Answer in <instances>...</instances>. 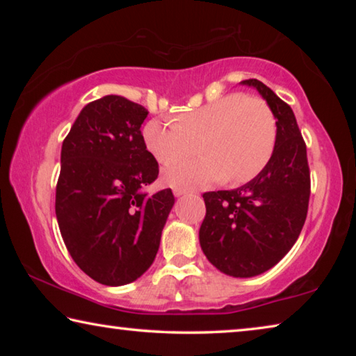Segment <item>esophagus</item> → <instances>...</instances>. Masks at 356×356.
I'll list each match as a JSON object with an SVG mask.
<instances>
[{"label": "esophagus", "mask_w": 356, "mask_h": 356, "mask_svg": "<svg viewBox=\"0 0 356 356\" xmlns=\"http://www.w3.org/2000/svg\"><path fill=\"white\" fill-rule=\"evenodd\" d=\"M186 193H188V190L185 188H174V195L176 196H182V195H186Z\"/></svg>", "instance_id": "34e87169"}]
</instances>
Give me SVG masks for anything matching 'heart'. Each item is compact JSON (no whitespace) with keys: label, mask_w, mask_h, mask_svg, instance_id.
<instances>
[{"label":"heart","mask_w":356,"mask_h":356,"mask_svg":"<svg viewBox=\"0 0 356 356\" xmlns=\"http://www.w3.org/2000/svg\"><path fill=\"white\" fill-rule=\"evenodd\" d=\"M278 124L270 105L261 97L232 92L177 120L152 119L144 125L143 141L161 165L191 154L202 143L206 157L170 165L166 184L197 188L226 179L246 184L257 177L275 152Z\"/></svg>","instance_id":"obj_1"}]
</instances>
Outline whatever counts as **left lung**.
Returning <instances> with one entry per match:
<instances>
[{
	"label": "left lung",
	"mask_w": 356,
	"mask_h": 356,
	"mask_svg": "<svg viewBox=\"0 0 356 356\" xmlns=\"http://www.w3.org/2000/svg\"><path fill=\"white\" fill-rule=\"evenodd\" d=\"M242 83L254 86L275 113V152L265 170L246 185L204 193L200 243L220 272L251 278L278 264L297 242L308 215L311 176L292 108L256 78Z\"/></svg>",
	"instance_id": "left-lung-1"
}]
</instances>
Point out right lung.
I'll return each instance as SVG.
<instances>
[{"label":"right lung","instance_id":"obj_1","mask_svg":"<svg viewBox=\"0 0 356 356\" xmlns=\"http://www.w3.org/2000/svg\"><path fill=\"white\" fill-rule=\"evenodd\" d=\"M146 108L105 95L83 108L65 136L56 218L65 248L105 286L135 281L152 265L174 206L171 188L149 196L159 163L144 146Z\"/></svg>","mask_w":356,"mask_h":356}]
</instances>
